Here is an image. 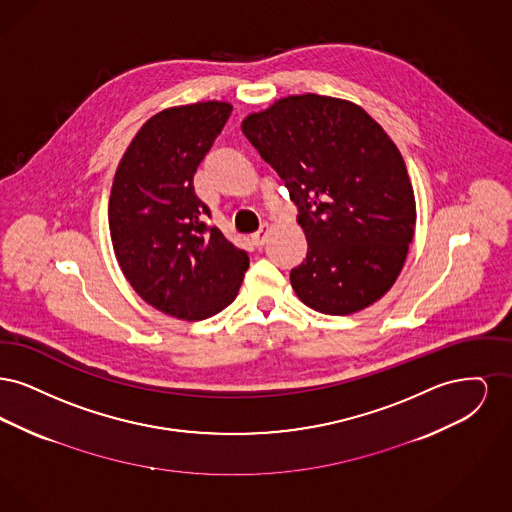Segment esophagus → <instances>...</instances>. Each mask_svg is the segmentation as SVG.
Here are the masks:
<instances>
[{
  "label": "esophagus",
  "instance_id": "1",
  "mask_svg": "<svg viewBox=\"0 0 512 512\" xmlns=\"http://www.w3.org/2000/svg\"><path fill=\"white\" fill-rule=\"evenodd\" d=\"M268 232H270V226L268 224H263L253 236H251V240H253V244L257 245V247H261V245H265L268 238Z\"/></svg>",
  "mask_w": 512,
  "mask_h": 512
}]
</instances>
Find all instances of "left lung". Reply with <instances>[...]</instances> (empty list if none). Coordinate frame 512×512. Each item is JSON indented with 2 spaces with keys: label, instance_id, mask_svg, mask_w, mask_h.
<instances>
[{
  "label": "left lung",
  "instance_id": "left-lung-1",
  "mask_svg": "<svg viewBox=\"0 0 512 512\" xmlns=\"http://www.w3.org/2000/svg\"><path fill=\"white\" fill-rule=\"evenodd\" d=\"M242 132L284 180L307 238L292 268L297 297L324 315H351L397 280L416 205L405 161L363 107L317 94L251 113Z\"/></svg>",
  "mask_w": 512,
  "mask_h": 512
}]
</instances>
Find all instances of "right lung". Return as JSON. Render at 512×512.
<instances>
[{"label": "right lung", "mask_w": 512, "mask_h": 512, "mask_svg": "<svg viewBox=\"0 0 512 512\" xmlns=\"http://www.w3.org/2000/svg\"><path fill=\"white\" fill-rule=\"evenodd\" d=\"M232 113L226 101L169 107L138 130L109 197L111 242L122 274L157 311L203 320L228 307L249 257L209 226L194 174Z\"/></svg>", "instance_id": "add662e5"}]
</instances>
